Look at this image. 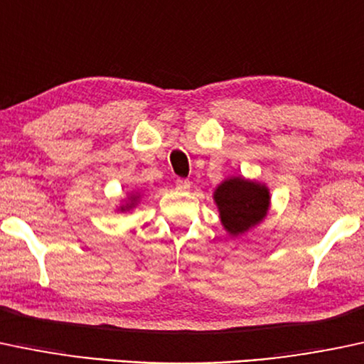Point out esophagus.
<instances>
[{
    "label": "esophagus",
    "instance_id": "esophagus-1",
    "mask_svg": "<svg viewBox=\"0 0 364 364\" xmlns=\"http://www.w3.org/2000/svg\"><path fill=\"white\" fill-rule=\"evenodd\" d=\"M175 186H177V191H181V193H187L191 189V182L187 178H178Z\"/></svg>",
    "mask_w": 364,
    "mask_h": 364
}]
</instances>
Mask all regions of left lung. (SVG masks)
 Wrapping results in <instances>:
<instances>
[{"label": "left lung", "mask_w": 364, "mask_h": 364, "mask_svg": "<svg viewBox=\"0 0 364 364\" xmlns=\"http://www.w3.org/2000/svg\"><path fill=\"white\" fill-rule=\"evenodd\" d=\"M213 201L227 234L239 237L267 218L272 196L267 183L237 175L215 187Z\"/></svg>", "instance_id": "obj_1"}]
</instances>
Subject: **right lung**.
<instances>
[{
  "mask_svg": "<svg viewBox=\"0 0 364 364\" xmlns=\"http://www.w3.org/2000/svg\"><path fill=\"white\" fill-rule=\"evenodd\" d=\"M142 196H144L142 194V191H132V193H127L125 199H122L115 211L117 213H130V211H132L134 208H137V204L141 203Z\"/></svg>",
  "mask_w": 364,
  "mask_h": 364,
  "instance_id": "right-lung-1",
  "label": "right lung"
}]
</instances>
